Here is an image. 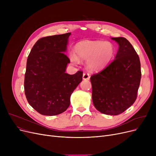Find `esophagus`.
Masks as SVG:
<instances>
[{
  "instance_id": "1",
  "label": "esophagus",
  "mask_w": 156,
  "mask_h": 156,
  "mask_svg": "<svg viewBox=\"0 0 156 156\" xmlns=\"http://www.w3.org/2000/svg\"><path fill=\"white\" fill-rule=\"evenodd\" d=\"M90 75L87 73H83V79L84 80H88L90 79Z\"/></svg>"
}]
</instances>
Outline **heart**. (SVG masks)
Listing matches in <instances>:
<instances>
[{
    "label": "heart",
    "instance_id": "heart-1",
    "mask_svg": "<svg viewBox=\"0 0 156 156\" xmlns=\"http://www.w3.org/2000/svg\"><path fill=\"white\" fill-rule=\"evenodd\" d=\"M75 53L69 55L73 64H77L79 60L87 61L90 69L99 70L109 64L114 57L115 49L108 41H83L75 45Z\"/></svg>",
    "mask_w": 156,
    "mask_h": 156
}]
</instances>
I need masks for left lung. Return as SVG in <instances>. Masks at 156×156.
Wrapping results in <instances>:
<instances>
[{"label": "left lung", "instance_id": "obj_1", "mask_svg": "<svg viewBox=\"0 0 156 156\" xmlns=\"http://www.w3.org/2000/svg\"><path fill=\"white\" fill-rule=\"evenodd\" d=\"M119 44L115 60L92 75V102L103 114L118 115L136 100L141 78L140 63L133 47L125 37H111Z\"/></svg>", "mask_w": 156, "mask_h": 156}]
</instances>
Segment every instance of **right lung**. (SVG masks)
<instances>
[{
	"label": "right lung",
	"instance_id": "add662e5",
	"mask_svg": "<svg viewBox=\"0 0 156 156\" xmlns=\"http://www.w3.org/2000/svg\"><path fill=\"white\" fill-rule=\"evenodd\" d=\"M71 33L42 37L28 56L25 93L30 106L40 114L55 116L66 111L70 97L83 80V72L66 73L69 59L67 51Z\"/></svg>",
	"mask_w": 156,
	"mask_h": 156
}]
</instances>
